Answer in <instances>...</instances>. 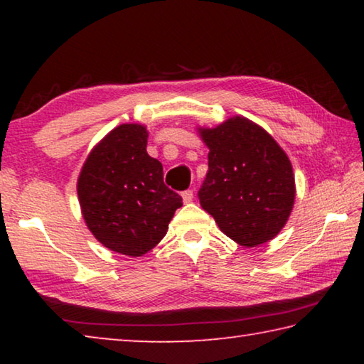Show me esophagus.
Instances as JSON below:
<instances>
[{"instance_id":"esophagus-1","label":"esophagus","mask_w":364,"mask_h":364,"mask_svg":"<svg viewBox=\"0 0 364 364\" xmlns=\"http://www.w3.org/2000/svg\"><path fill=\"white\" fill-rule=\"evenodd\" d=\"M181 196H183V200H184V202H191V200L194 199V193H193V191H191V189L183 191Z\"/></svg>"}]
</instances>
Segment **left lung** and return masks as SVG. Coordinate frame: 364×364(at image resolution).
<instances>
[{"mask_svg":"<svg viewBox=\"0 0 364 364\" xmlns=\"http://www.w3.org/2000/svg\"><path fill=\"white\" fill-rule=\"evenodd\" d=\"M208 171L197 193L220 230L244 247L268 242L286 225L295 199L291 160L269 134L244 117L200 128Z\"/></svg>","mask_w":364,"mask_h":364,"instance_id":"obj_1","label":"left lung"}]
</instances>
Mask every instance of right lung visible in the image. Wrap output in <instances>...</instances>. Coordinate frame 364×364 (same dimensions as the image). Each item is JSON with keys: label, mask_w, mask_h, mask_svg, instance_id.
<instances>
[{"label": "right lung", "mask_w": 364, "mask_h": 364, "mask_svg": "<svg viewBox=\"0 0 364 364\" xmlns=\"http://www.w3.org/2000/svg\"><path fill=\"white\" fill-rule=\"evenodd\" d=\"M146 146V127L114 128L86 159L77 186L90 231L104 247L128 257L156 247L183 205L181 196L165 186L162 164Z\"/></svg>", "instance_id": "right-lung-1"}]
</instances>
